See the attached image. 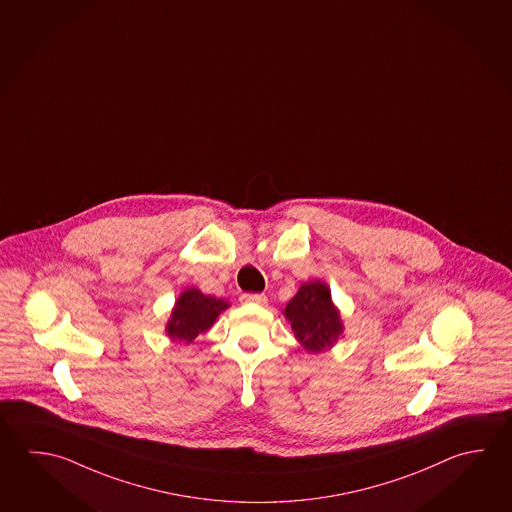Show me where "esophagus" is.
I'll use <instances>...</instances> for the list:
<instances>
[{
    "mask_svg": "<svg viewBox=\"0 0 512 512\" xmlns=\"http://www.w3.org/2000/svg\"><path fill=\"white\" fill-rule=\"evenodd\" d=\"M243 303H256V305H265L267 296L265 294H242Z\"/></svg>",
    "mask_w": 512,
    "mask_h": 512,
    "instance_id": "34e87169",
    "label": "esophagus"
}]
</instances>
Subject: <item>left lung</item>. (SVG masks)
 <instances>
[{
	"instance_id": "1",
	"label": "left lung",
	"mask_w": 512,
	"mask_h": 512,
	"mask_svg": "<svg viewBox=\"0 0 512 512\" xmlns=\"http://www.w3.org/2000/svg\"><path fill=\"white\" fill-rule=\"evenodd\" d=\"M283 316L289 319L301 346L312 354L334 346L343 334V321L332 303L330 289L319 279L299 287L298 294L283 310Z\"/></svg>"
}]
</instances>
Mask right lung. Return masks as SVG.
<instances>
[{"label":"right lung","mask_w":512,"mask_h":512,"mask_svg":"<svg viewBox=\"0 0 512 512\" xmlns=\"http://www.w3.org/2000/svg\"><path fill=\"white\" fill-rule=\"evenodd\" d=\"M225 308H229V303L223 299L205 296L198 289L184 290L171 312L166 332L171 339L193 343L196 335L214 325Z\"/></svg>","instance_id":"1"}]
</instances>
